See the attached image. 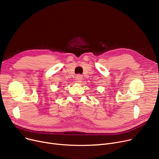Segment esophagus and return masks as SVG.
I'll list each match as a JSON object with an SVG mask.
<instances>
[{
    "instance_id": "34e87169",
    "label": "esophagus",
    "mask_w": 159,
    "mask_h": 159,
    "mask_svg": "<svg viewBox=\"0 0 159 159\" xmlns=\"http://www.w3.org/2000/svg\"><path fill=\"white\" fill-rule=\"evenodd\" d=\"M76 80L77 82H81L82 80V76L80 75H77V77H76Z\"/></svg>"
}]
</instances>
